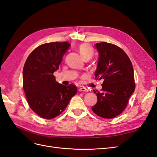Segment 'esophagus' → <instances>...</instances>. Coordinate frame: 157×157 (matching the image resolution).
<instances>
[{"instance_id":"obj_1","label":"esophagus","mask_w":157,"mask_h":157,"mask_svg":"<svg viewBox=\"0 0 157 157\" xmlns=\"http://www.w3.org/2000/svg\"><path fill=\"white\" fill-rule=\"evenodd\" d=\"M79 91H82V92H87L88 89L85 87H80L79 88Z\"/></svg>"}]
</instances>
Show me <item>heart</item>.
<instances>
[{
	"mask_svg": "<svg viewBox=\"0 0 157 157\" xmlns=\"http://www.w3.org/2000/svg\"><path fill=\"white\" fill-rule=\"evenodd\" d=\"M79 53L82 57L85 59L87 58L90 59L94 55V49L92 46L87 44H83L79 47Z\"/></svg>",
	"mask_w": 157,
	"mask_h": 157,
	"instance_id": "obj_1",
	"label": "heart"
}]
</instances>
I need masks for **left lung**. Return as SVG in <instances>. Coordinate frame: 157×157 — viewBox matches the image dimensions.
Wrapping results in <instances>:
<instances>
[{
  "label": "left lung",
  "mask_w": 157,
  "mask_h": 157,
  "mask_svg": "<svg viewBox=\"0 0 157 157\" xmlns=\"http://www.w3.org/2000/svg\"><path fill=\"white\" fill-rule=\"evenodd\" d=\"M99 53V60L95 72V79L104 80L97 96V102L93 112L100 117L112 119L122 113L135 90L132 64L128 55L117 45L100 42L95 45Z\"/></svg>",
  "instance_id": "obj_1"
}]
</instances>
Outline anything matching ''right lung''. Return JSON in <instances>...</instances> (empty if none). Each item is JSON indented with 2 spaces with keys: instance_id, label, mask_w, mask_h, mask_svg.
Here are the masks:
<instances>
[{
  "instance_id": "right-lung-1",
  "label": "right lung",
  "mask_w": 157,
  "mask_h": 157,
  "mask_svg": "<svg viewBox=\"0 0 157 157\" xmlns=\"http://www.w3.org/2000/svg\"><path fill=\"white\" fill-rule=\"evenodd\" d=\"M70 45L67 42L42 44L25 61L23 87L29 107L42 118L51 119L59 115L77 93L75 85L60 84L53 75Z\"/></svg>"
}]
</instances>
